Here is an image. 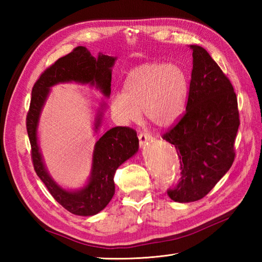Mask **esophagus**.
Here are the masks:
<instances>
[{
  "instance_id": "obj_1",
  "label": "esophagus",
  "mask_w": 262,
  "mask_h": 262,
  "mask_svg": "<svg viewBox=\"0 0 262 262\" xmlns=\"http://www.w3.org/2000/svg\"><path fill=\"white\" fill-rule=\"evenodd\" d=\"M138 140H140L141 147H143L146 143L152 141V136L149 135L148 133H140V135H138Z\"/></svg>"
}]
</instances>
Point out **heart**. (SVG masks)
Here are the masks:
<instances>
[{"label":"heart","instance_id":"1","mask_svg":"<svg viewBox=\"0 0 262 262\" xmlns=\"http://www.w3.org/2000/svg\"><path fill=\"white\" fill-rule=\"evenodd\" d=\"M189 93L188 76L173 64L148 63L127 75L122 92L115 93L110 108L122 124L146 118L160 127L170 126L186 108Z\"/></svg>","mask_w":262,"mask_h":262}]
</instances>
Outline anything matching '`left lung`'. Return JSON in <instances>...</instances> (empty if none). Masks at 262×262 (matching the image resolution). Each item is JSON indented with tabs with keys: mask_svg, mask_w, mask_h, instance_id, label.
Instances as JSON below:
<instances>
[{
	"mask_svg": "<svg viewBox=\"0 0 262 262\" xmlns=\"http://www.w3.org/2000/svg\"><path fill=\"white\" fill-rule=\"evenodd\" d=\"M191 81L186 113L163 140L177 148L181 179L168 191L177 203L204 198L234 161L240 126L237 100L230 80L205 48L190 45Z\"/></svg>",
	"mask_w": 262,
	"mask_h": 262,
	"instance_id": "1",
	"label": "left lung"
}]
</instances>
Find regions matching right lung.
I'll return each mask as SVG.
<instances>
[{
    "label": "right lung",
    "mask_w": 262,
    "mask_h": 262,
    "mask_svg": "<svg viewBox=\"0 0 262 262\" xmlns=\"http://www.w3.org/2000/svg\"><path fill=\"white\" fill-rule=\"evenodd\" d=\"M117 57L99 53L93 57L85 47L79 46L66 56L56 60L39 77L32 88L30 109L27 116V132L31 144V158L37 176L45 183L56 202L70 213L93 216L109 204L115 193L116 170L138 151L137 134L129 127H114L105 132L93 148L90 177L79 189H66L53 179L43 162L38 144V126L51 89L60 83L75 82L89 84L110 97L111 74ZM107 103L103 100L94 117V132L102 124Z\"/></svg>",
    "instance_id": "1"
}]
</instances>
